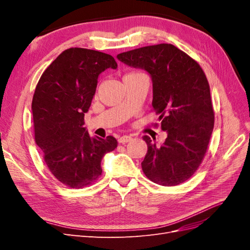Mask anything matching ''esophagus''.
<instances>
[{
	"label": "esophagus",
	"instance_id": "34e87169",
	"mask_svg": "<svg viewBox=\"0 0 250 250\" xmlns=\"http://www.w3.org/2000/svg\"><path fill=\"white\" fill-rule=\"evenodd\" d=\"M118 141H119V143H121V144H125V143H128V142L132 141V138L130 137V135H123V137L119 138Z\"/></svg>",
	"mask_w": 250,
	"mask_h": 250
}]
</instances>
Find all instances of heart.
<instances>
[{
    "label": "heart",
    "mask_w": 250,
    "mask_h": 250,
    "mask_svg": "<svg viewBox=\"0 0 250 250\" xmlns=\"http://www.w3.org/2000/svg\"><path fill=\"white\" fill-rule=\"evenodd\" d=\"M129 75H135V73H132V74H129Z\"/></svg>",
    "instance_id": "b5f03b06"
}]
</instances>
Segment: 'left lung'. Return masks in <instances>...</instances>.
Returning <instances> with one entry per match:
<instances>
[{
	"label": "left lung",
	"mask_w": 250,
	"mask_h": 250,
	"mask_svg": "<svg viewBox=\"0 0 250 250\" xmlns=\"http://www.w3.org/2000/svg\"><path fill=\"white\" fill-rule=\"evenodd\" d=\"M121 62L146 71L152 81V106L167 139L161 146L147 135L142 162L155 184H183L196 172L214 128V110L206 74L200 65L171 43L143 47L118 54Z\"/></svg>",
	"instance_id": "8db88e82"
}]
</instances>
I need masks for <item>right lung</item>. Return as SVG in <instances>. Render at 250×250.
Wrapping results in <instances>:
<instances>
[{
  "mask_svg": "<svg viewBox=\"0 0 250 250\" xmlns=\"http://www.w3.org/2000/svg\"><path fill=\"white\" fill-rule=\"evenodd\" d=\"M115 58L105 53L71 48L63 51L37 83L32 113L35 142L49 170L60 183L86 187L101 175V161L117 148V140L89 137L84 125L99 75L116 70Z\"/></svg>",
  "mask_w": 250,
  "mask_h": 250,
  "instance_id": "1",
  "label": "right lung"
}]
</instances>
